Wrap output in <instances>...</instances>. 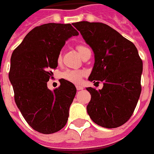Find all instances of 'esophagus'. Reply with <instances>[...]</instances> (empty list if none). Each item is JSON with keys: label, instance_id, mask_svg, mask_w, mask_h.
I'll use <instances>...</instances> for the list:
<instances>
[{"label": "esophagus", "instance_id": "34e87169", "mask_svg": "<svg viewBox=\"0 0 154 154\" xmlns=\"http://www.w3.org/2000/svg\"><path fill=\"white\" fill-rule=\"evenodd\" d=\"M76 88H77V91H80L83 89V87H82V86H76Z\"/></svg>", "mask_w": 154, "mask_h": 154}]
</instances>
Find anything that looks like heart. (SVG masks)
I'll return each mask as SVG.
<instances>
[{"label": "heart", "instance_id": "b5f03b06", "mask_svg": "<svg viewBox=\"0 0 154 154\" xmlns=\"http://www.w3.org/2000/svg\"><path fill=\"white\" fill-rule=\"evenodd\" d=\"M86 48H86L83 45H77V51L80 54ZM60 61L61 54H59L58 57H57V62L59 63ZM85 74H86L85 71L76 70V69H67V70H65L61 73V77L65 79V80L68 81V82H72V83H79L81 80L82 79V77L85 76Z\"/></svg>", "mask_w": 154, "mask_h": 154}]
</instances>
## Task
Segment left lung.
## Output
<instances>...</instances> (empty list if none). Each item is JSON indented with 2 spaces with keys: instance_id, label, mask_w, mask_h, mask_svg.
I'll list each match as a JSON object with an SVG mask.
<instances>
[{
  "instance_id": "1",
  "label": "left lung",
  "mask_w": 154,
  "mask_h": 154,
  "mask_svg": "<svg viewBox=\"0 0 154 154\" xmlns=\"http://www.w3.org/2000/svg\"><path fill=\"white\" fill-rule=\"evenodd\" d=\"M72 25L95 54L88 80L103 82L101 90L87 88L91 96L87 113L101 127L121 126L133 115L141 93L143 62L135 45L103 23L81 21Z\"/></svg>"
}]
</instances>
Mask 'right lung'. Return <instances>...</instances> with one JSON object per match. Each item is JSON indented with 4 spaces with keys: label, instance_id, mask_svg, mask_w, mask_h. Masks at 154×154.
I'll use <instances>...</instances> for the list:
<instances>
[{
    "label": "right lung",
    "instance_id": "add662e5",
    "mask_svg": "<svg viewBox=\"0 0 154 154\" xmlns=\"http://www.w3.org/2000/svg\"><path fill=\"white\" fill-rule=\"evenodd\" d=\"M77 35L71 24H44L29 32L12 53L9 79L15 104L30 127L44 134L57 132L67 124L77 89L63 78L54 91L47 82L65 42Z\"/></svg>",
    "mask_w": 154,
    "mask_h": 154
}]
</instances>
